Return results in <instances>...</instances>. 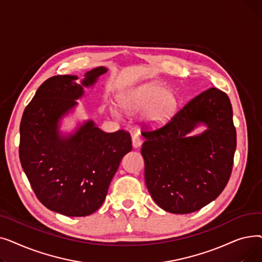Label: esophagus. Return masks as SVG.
<instances>
[{"label": "esophagus", "instance_id": "obj_1", "mask_svg": "<svg viewBox=\"0 0 262 262\" xmlns=\"http://www.w3.org/2000/svg\"><path fill=\"white\" fill-rule=\"evenodd\" d=\"M132 141H133V146H134L135 148L141 146V144H142V139H141V137H140L138 134H135V135L132 137Z\"/></svg>", "mask_w": 262, "mask_h": 262}]
</instances>
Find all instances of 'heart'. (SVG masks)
Segmentation results:
<instances>
[{
    "label": "heart",
    "instance_id": "1",
    "mask_svg": "<svg viewBox=\"0 0 262 262\" xmlns=\"http://www.w3.org/2000/svg\"><path fill=\"white\" fill-rule=\"evenodd\" d=\"M121 104L129 113H140L147 109V120L154 125H161L174 114L177 96L171 89H164L156 82H148L128 90L121 99ZM112 113L119 117L116 108L112 109Z\"/></svg>",
    "mask_w": 262,
    "mask_h": 262
}]
</instances>
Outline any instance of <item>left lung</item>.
Returning <instances> with one entry per match:
<instances>
[{
    "instance_id": "left-lung-1",
    "label": "left lung",
    "mask_w": 262,
    "mask_h": 262,
    "mask_svg": "<svg viewBox=\"0 0 262 262\" xmlns=\"http://www.w3.org/2000/svg\"><path fill=\"white\" fill-rule=\"evenodd\" d=\"M208 129L187 137L198 123ZM144 178L160 208L186 214L215 200L226 187L237 145L227 94L209 88L189 101L167 124L143 130Z\"/></svg>"
}]
</instances>
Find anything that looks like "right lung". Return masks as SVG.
I'll use <instances>...</instances> for the list:
<instances>
[{
  "mask_svg": "<svg viewBox=\"0 0 262 262\" xmlns=\"http://www.w3.org/2000/svg\"><path fill=\"white\" fill-rule=\"evenodd\" d=\"M106 71L95 68L81 82L73 75L48 78L22 116V169L41 204L67 216H86L101 207L123 156L133 148L128 132L105 133L91 120L73 135H59L61 117Z\"/></svg>",
  "mask_w": 262,
  "mask_h": 262,
  "instance_id": "obj_1",
  "label": "right lung"
}]
</instances>
